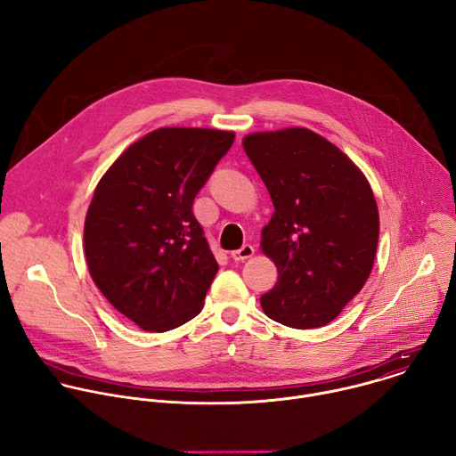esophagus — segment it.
<instances>
[{"label":"esophagus","mask_w":456,"mask_h":456,"mask_svg":"<svg viewBox=\"0 0 456 456\" xmlns=\"http://www.w3.org/2000/svg\"><path fill=\"white\" fill-rule=\"evenodd\" d=\"M252 256H254V247L248 245V243L243 245L241 248L231 252V257L234 259V262H243V259H248V257H252Z\"/></svg>","instance_id":"34e87169"}]
</instances>
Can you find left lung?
<instances>
[{"label":"left lung","instance_id":"obj_1","mask_svg":"<svg viewBox=\"0 0 456 456\" xmlns=\"http://www.w3.org/2000/svg\"><path fill=\"white\" fill-rule=\"evenodd\" d=\"M241 144L274 206L259 247L278 281L259 303L285 327H324L373 269L379 209L371 185L348 155L306 127L248 134Z\"/></svg>","mask_w":456,"mask_h":456}]
</instances>
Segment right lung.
Here are the masks:
<instances>
[{
    "label": "right lung",
    "mask_w": 456,
    "mask_h": 456,
    "mask_svg": "<svg viewBox=\"0 0 456 456\" xmlns=\"http://www.w3.org/2000/svg\"><path fill=\"white\" fill-rule=\"evenodd\" d=\"M234 132L159 127L99 180L85 220V256L102 296L146 332L199 315L218 264L192 200Z\"/></svg>",
    "instance_id": "add662e5"
}]
</instances>
